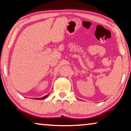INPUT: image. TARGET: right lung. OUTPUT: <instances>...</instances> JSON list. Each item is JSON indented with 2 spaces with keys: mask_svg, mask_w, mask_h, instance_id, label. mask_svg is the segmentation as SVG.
<instances>
[{
  "mask_svg": "<svg viewBox=\"0 0 131 131\" xmlns=\"http://www.w3.org/2000/svg\"><path fill=\"white\" fill-rule=\"evenodd\" d=\"M47 96H48V95H46V96L43 97H42V98H40V99H36V100H41V99H46Z\"/></svg>",
  "mask_w": 131,
  "mask_h": 131,
  "instance_id": "1",
  "label": "right lung"
}]
</instances>
